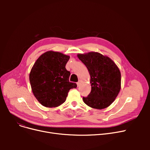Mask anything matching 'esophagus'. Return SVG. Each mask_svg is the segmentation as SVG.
I'll use <instances>...</instances> for the list:
<instances>
[{
    "instance_id": "esophagus-1",
    "label": "esophagus",
    "mask_w": 150,
    "mask_h": 150,
    "mask_svg": "<svg viewBox=\"0 0 150 150\" xmlns=\"http://www.w3.org/2000/svg\"><path fill=\"white\" fill-rule=\"evenodd\" d=\"M80 84H81V81H78V82L77 83V86H80Z\"/></svg>"
}]
</instances>
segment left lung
Listing matches in <instances>:
<instances>
[{
  "label": "left lung",
  "mask_w": 150,
  "mask_h": 150,
  "mask_svg": "<svg viewBox=\"0 0 150 150\" xmlns=\"http://www.w3.org/2000/svg\"><path fill=\"white\" fill-rule=\"evenodd\" d=\"M78 58L88 68L91 91L83 100L89 106L102 109L111 105L121 87V74L114 61L97 52L78 54Z\"/></svg>",
  "instance_id": "left-lung-1"
}]
</instances>
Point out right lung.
<instances>
[{
  "label": "right lung",
  "mask_w": 150,
  "mask_h": 150,
  "mask_svg": "<svg viewBox=\"0 0 150 150\" xmlns=\"http://www.w3.org/2000/svg\"><path fill=\"white\" fill-rule=\"evenodd\" d=\"M69 56L49 51L39 57L30 74V82L35 97L42 106L57 107L66 100L70 89L76 84L69 81L70 72L66 69Z\"/></svg>",
  "instance_id": "1"
}]
</instances>
